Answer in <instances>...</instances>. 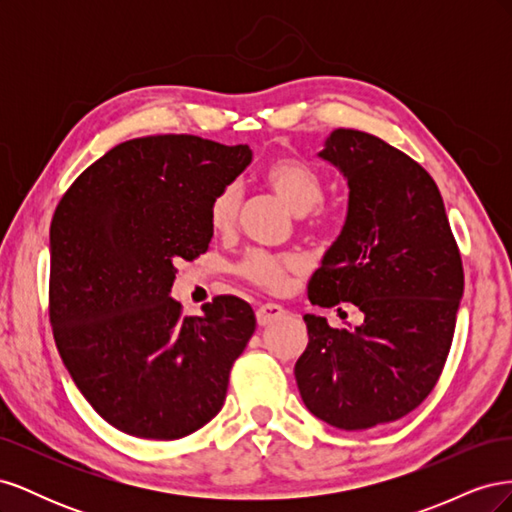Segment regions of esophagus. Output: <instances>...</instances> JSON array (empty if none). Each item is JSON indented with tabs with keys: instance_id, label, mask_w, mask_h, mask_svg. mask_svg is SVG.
Instances as JSON below:
<instances>
[{
	"instance_id": "34e87169",
	"label": "esophagus",
	"mask_w": 512,
	"mask_h": 512,
	"mask_svg": "<svg viewBox=\"0 0 512 512\" xmlns=\"http://www.w3.org/2000/svg\"><path fill=\"white\" fill-rule=\"evenodd\" d=\"M286 314V309L282 305L277 303H262L258 309H256V320L260 327H269L271 322L280 320L282 316Z\"/></svg>"
}]
</instances>
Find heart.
Returning <instances> with one entry per match:
<instances>
[{
    "label": "heart",
    "mask_w": 512,
    "mask_h": 512,
    "mask_svg": "<svg viewBox=\"0 0 512 512\" xmlns=\"http://www.w3.org/2000/svg\"><path fill=\"white\" fill-rule=\"evenodd\" d=\"M265 181L277 194V198L297 215L312 211L324 196V181L314 166L301 160H277L265 170ZM241 194L235 183L226 185L215 194L209 207V222L215 232H228L235 226L239 213ZM322 218V215H318ZM303 267L299 256H275L269 252H250L239 265V273L247 282L267 290H282L288 284L290 273H297Z\"/></svg>",
    "instance_id": "heart-1"
}]
</instances>
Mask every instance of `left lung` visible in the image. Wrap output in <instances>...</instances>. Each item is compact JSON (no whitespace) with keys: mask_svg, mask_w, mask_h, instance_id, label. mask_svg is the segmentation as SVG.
<instances>
[{"mask_svg":"<svg viewBox=\"0 0 512 512\" xmlns=\"http://www.w3.org/2000/svg\"><path fill=\"white\" fill-rule=\"evenodd\" d=\"M318 158L348 181V211L307 294L320 307L352 303L363 322L331 329L305 314L294 378L320 421L369 429L406 416L436 386L463 297L461 256L436 181L404 151L339 128Z\"/></svg>","mask_w":512,"mask_h":512,"instance_id":"8db88e82","label":"left lung"}]
</instances>
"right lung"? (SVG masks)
<instances>
[{"label":"right lung","instance_id":"right-lung-1","mask_svg":"<svg viewBox=\"0 0 512 512\" xmlns=\"http://www.w3.org/2000/svg\"><path fill=\"white\" fill-rule=\"evenodd\" d=\"M252 162L247 145L132 138L79 175L51 222V324L68 374L106 423L177 440L224 406L254 309L215 297L181 316L175 265L207 252L211 200Z\"/></svg>","mask_w":512,"mask_h":512}]
</instances>
